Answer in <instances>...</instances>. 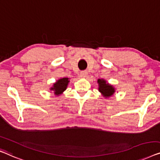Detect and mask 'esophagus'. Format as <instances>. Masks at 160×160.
<instances>
[{
	"label": "esophagus",
	"instance_id": "1",
	"mask_svg": "<svg viewBox=\"0 0 160 160\" xmlns=\"http://www.w3.org/2000/svg\"><path fill=\"white\" fill-rule=\"evenodd\" d=\"M87 74H88L87 71H82V72L80 73V76H81V77L85 78V77H87Z\"/></svg>",
	"mask_w": 160,
	"mask_h": 160
}]
</instances>
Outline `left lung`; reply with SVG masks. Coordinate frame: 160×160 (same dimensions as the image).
I'll return each mask as SVG.
<instances>
[{
    "label": "left lung",
    "mask_w": 160,
    "mask_h": 160,
    "mask_svg": "<svg viewBox=\"0 0 160 160\" xmlns=\"http://www.w3.org/2000/svg\"><path fill=\"white\" fill-rule=\"evenodd\" d=\"M99 84V91L103 94L104 97H109L112 96L115 92V89L112 86L107 84L105 80L98 79L97 81Z\"/></svg>",
    "instance_id": "1"
}]
</instances>
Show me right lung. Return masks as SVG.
<instances>
[{
    "label": "right lung",
    "instance_id": "right-lung-1",
    "mask_svg": "<svg viewBox=\"0 0 160 160\" xmlns=\"http://www.w3.org/2000/svg\"><path fill=\"white\" fill-rule=\"evenodd\" d=\"M69 81L68 78H63L59 79L58 82L54 84L53 87L51 88V90H53L55 92V94L56 95H59V94H62V92L66 90L68 86Z\"/></svg>",
    "mask_w": 160,
    "mask_h": 160
}]
</instances>
